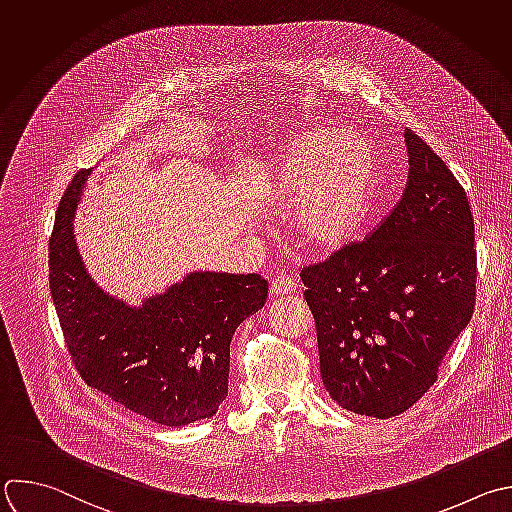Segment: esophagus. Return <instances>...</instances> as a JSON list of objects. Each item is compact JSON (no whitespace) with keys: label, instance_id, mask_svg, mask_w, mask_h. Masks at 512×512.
<instances>
[{"label":"esophagus","instance_id":"esophagus-1","mask_svg":"<svg viewBox=\"0 0 512 512\" xmlns=\"http://www.w3.org/2000/svg\"><path fill=\"white\" fill-rule=\"evenodd\" d=\"M295 287L297 283L291 277L281 275L271 283V295H289V293H295Z\"/></svg>","mask_w":512,"mask_h":512}]
</instances>
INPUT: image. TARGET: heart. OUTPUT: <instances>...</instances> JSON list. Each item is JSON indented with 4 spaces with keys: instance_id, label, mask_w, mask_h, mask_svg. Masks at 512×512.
Returning a JSON list of instances; mask_svg holds the SVG:
<instances>
[{
    "instance_id": "b5f03b06",
    "label": "heart",
    "mask_w": 512,
    "mask_h": 512,
    "mask_svg": "<svg viewBox=\"0 0 512 512\" xmlns=\"http://www.w3.org/2000/svg\"><path fill=\"white\" fill-rule=\"evenodd\" d=\"M382 181V158L372 136L315 126L271 156L259 185L273 209H289V231L299 249L331 255L368 225Z\"/></svg>"
}]
</instances>
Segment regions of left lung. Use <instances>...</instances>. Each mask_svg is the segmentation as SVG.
Wrapping results in <instances>:
<instances>
[{
    "mask_svg": "<svg viewBox=\"0 0 512 512\" xmlns=\"http://www.w3.org/2000/svg\"><path fill=\"white\" fill-rule=\"evenodd\" d=\"M402 201L364 241L305 267L319 372L342 408L392 418L436 382L476 293L474 219L446 162L410 128Z\"/></svg>",
    "mask_w": 512,
    "mask_h": 512,
    "instance_id": "1",
    "label": "left lung"
}]
</instances>
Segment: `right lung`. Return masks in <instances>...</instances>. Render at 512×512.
<instances>
[{
  "instance_id": "1",
  "label": "right lung",
  "mask_w": 512,
  "mask_h": 512,
  "mask_svg": "<svg viewBox=\"0 0 512 512\" xmlns=\"http://www.w3.org/2000/svg\"><path fill=\"white\" fill-rule=\"evenodd\" d=\"M88 177L80 170L72 179L50 239V291L76 370L88 386L162 426L215 416L229 390L233 333L265 305L267 281L193 271L140 305L106 293L74 237Z\"/></svg>"
}]
</instances>
